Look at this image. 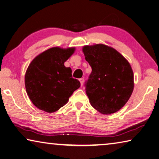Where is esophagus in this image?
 <instances>
[{
    "label": "esophagus",
    "mask_w": 159,
    "mask_h": 159,
    "mask_svg": "<svg viewBox=\"0 0 159 159\" xmlns=\"http://www.w3.org/2000/svg\"><path fill=\"white\" fill-rule=\"evenodd\" d=\"M80 83H81V86H82L83 84H84V78H80Z\"/></svg>",
    "instance_id": "obj_1"
}]
</instances>
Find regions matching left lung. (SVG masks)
<instances>
[{
    "label": "left lung",
    "instance_id": "8db88e82",
    "mask_svg": "<svg viewBox=\"0 0 159 159\" xmlns=\"http://www.w3.org/2000/svg\"><path fill=\"white\" fill-rule=\"evenodd\" d=\"M82 51L92 70L84 84L91 105L103 114L116 113L133 92L130 65L116 49L103 44L85 46Z\"/></svg>",
    "mask_w": 159,
    "mask_h": 159
}]
</instances>
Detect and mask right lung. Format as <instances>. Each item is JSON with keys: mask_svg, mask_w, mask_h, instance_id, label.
<instances>
[{"mask_svg": "<svg viewBox=\"0 0 159 159\" xmlns=\"http://www.w3.org/2000/svg\"><path fill=\"white\" fill-rule=\"evenodd\" d=\"M74 51L75 48H49L29 66L25 77L26 91L40 110L47 113L58 111L80 87L79 80L72 76L71 68L64 66Z\"/></svg>", "mask_w": 159, "mask_h": 159, "instance_id": "right-lung-1", "label": "right lung"}]
</instances>
